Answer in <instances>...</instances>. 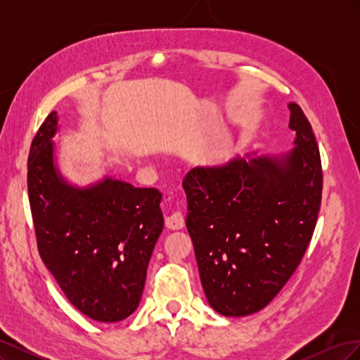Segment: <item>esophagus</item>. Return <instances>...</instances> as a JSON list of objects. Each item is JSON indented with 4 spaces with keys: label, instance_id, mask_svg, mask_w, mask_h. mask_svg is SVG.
<instances>
[{
    "label": "esophagus",
    "instance_id": "34e87169",
    "mask_svg": "<svg viewBox=\"0 0 360 360\" xmlns=\"http://www.w3.org/2000/svg\"><path fill=\"white\" fill-rule=\"evenodd\" d=\"M165 225H167L168 230H172V231L181 230V228L184 226L183 216L180 213H172L171 216L165 217Z\"/></svg>",
    "mask_w": 360,
    "mask_h": 360
}]
</instances>
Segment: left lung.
Here are the masks:
<instances>
[{
    "instance_id": "8db88e82",
    "label": "left lung",
    "mask_w": 360,
    "mask_h": 360,
    "mask_svg": "<svg viewBox=\"0 0 360 360\" xmlns=\"http://www.w3.org/2000/svg\"><path fill=\"white\" fill-rule=\"evenodd\" d=\"M288 110L291 150L195 167L183 180L201 285L225 317H245L275 299L317 224L320 151L300 106L290 102Z\"/></svg>"
}]
</instances>
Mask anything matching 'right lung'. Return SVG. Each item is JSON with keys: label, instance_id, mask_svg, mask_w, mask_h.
<instances>
[{"label": "right lung", "instance_id": "obj_1", "mask_svg": "<svg viewBox=\"0 0 360 360\" xmlns=\"http://www.w3.org/2000/svg\"><path fill=\"white\" fill-rule=\"evenodd\" d=\"M58 114L31 143L28 197L43 263L76 309L102 323L138 308L148 261L163 230L162 193L103 176L78 186L57 163Z\"/></svg>", "mask_w": 360, "mask_h": 360}]
</instances>
